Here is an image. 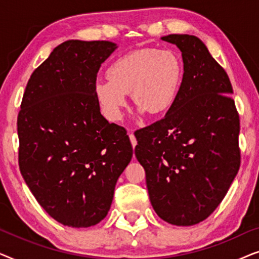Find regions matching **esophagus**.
<instances>
[{
	"label": "esophagus",
	"mask_w": 259,
	"mask_h": 259,
	"mask_svg": "<svg viewBox=\"0 0 259 259\" xmlns=\"http://www.w3.org/2000/svg\"><path fill=\"white\" fill-rule=\"evenodd\" d=\"M128 137H130L131 144H132V146H133V148H134V147L137 146V139H136V137H134L133 132H131V131H128Z\"/></svg>",
	"instance_id": "1"
}]
</instances>
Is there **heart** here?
Returning <instances> with one entry per match:
<instances>
[{"label":"heart","mask_w":259,"mask_h":259,"mask_svg":"<svg viewBox=\"0 0 259 259\" xmlns=\"http://www.w3.org/2000/svg\"><path fill=\"white\" fill-rule=\"evenodd\" d=\"M107 80L94 84V94L109 121L121 119L127 94L151 115L164 114L178 97L183 81L179 56L169 49L143 48L115 59L106 72Z\"/></svg>","instance_id":"b5f03b06"}]
</instances>
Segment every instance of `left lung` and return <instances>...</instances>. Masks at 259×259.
Wrapping results in <instances>:
<instances>
[{
    "mask_svg": "<svg viewBox=\"0 0 259 259\" xmlns=\"http://www.w3.org/2000/svg\"><path fill=\"white\" fill-rule=\"evenodd\" d=\"M161 40L182 52V86L164 118L136 131L134 153L157 214L190 226L218 207L238 173L239 114L228 74L200 38L171 34Z\"/></svg>",
    "mask_w": 259,
    "mask_h": 259,
    "instance_id": "left-lung-1",
    "label": "left lung"
}]
</instances>
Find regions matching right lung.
<instances>
[{"label": "right lung", "instance_id": "right-lung-1", "mask_svg": "<svg viewBox=\"0 0 259 259\" xmlns=\"http://www.w3.org/2000/svg\"><path fill=\"white\" fill-rule=\"evenodd\" d=\"M109 41L68 40L34 70L17 116L19 166L37 203L70 228L98 224L133 148L100 113L94 84Z\"/></svg>", "mask_w": 259, "mask_h": 259}]
</instances>
